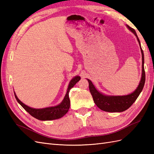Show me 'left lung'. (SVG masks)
<instances>
[{"label":"left lung","instance_id":"left-lung-1","mask_svg":"<svg viewBox=\"0 0 154 154\" xmlns=\"http://www.w3.org/2000/svg\"><path fill=\"white\" fill-rule=\"evenodd\" d=\"M127 26L137 37L142 54V76L141 81L139 82V84L136 89L131 94L125 96H106L97 91L94 85L92 84V82L87 79L88 84H89V90L95 104L101 110L105 112H121L127 110L137 100L141 92L144 85V83H145V72H144V53L141 48L140 41H139L135 29L128 25H127Z\"/></svg>","mask_w":154,"mask_h":154}]
</instances>
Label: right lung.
Wrapping results in <instances>:
<instances>
[{"label": "right lung", "mask_w": 154, "mask_h": 154, "mask_svg": "<svg viewBox=\"0 0 154 154\" xmlns=\"http://www.w3.org/2000/svg\"><path fill=\"white\" fill-rule=\"evenodd\" d=\"M80 78H81L80 76H76L72 79L71 82H69L67 93L66 96H65L63 101L60 103V104L54 106L47 107V108L44 109L31 108V107L27 106L26 105L23 103L21 101H20V100L17 97L15 92H14V94H15V98L18 101V103H19L23 108L30 115H31L32 117L41 121L57 119L63 117V116L65 114H66V113L68 112L70 107V100L69 96V92L70 90H71V88H72L79 80H80Z\"/></svg>", "instance_id": "1"}]
</instances>
